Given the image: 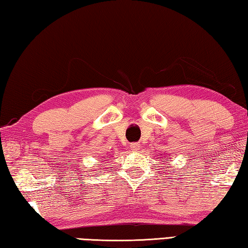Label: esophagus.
<instances>
[{
    "mask_svg": "<svg viewBox=\"0 0 248 248\" xmlns=\"http://www.w3.org/2000/svg\"><path fill=\"white\" fill-rule=\"evenodd\" d=\"M130 148H131L132 150H139L140 148H141V145H140V143H138V142H134V143H131L130 144Z\"/></svg>",
    "mask_w": 248,
    "mask_h": 248,
    "instance_id": "obj_1",
    "label": "esophagus"
}]
</instances>
